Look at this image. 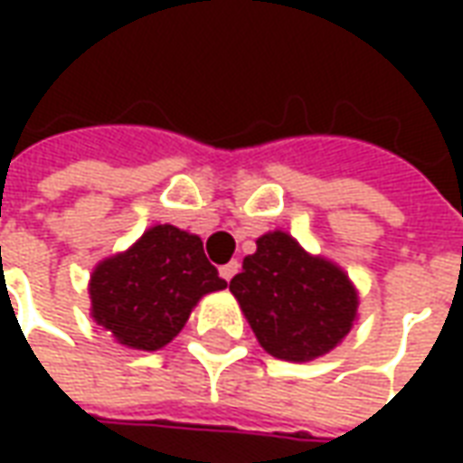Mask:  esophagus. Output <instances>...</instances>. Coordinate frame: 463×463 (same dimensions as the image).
Here are the masks:
<instances>
[{
	"instance_id": "obj_1",
	"label": "esophagus",
	"mask_w": 463,
	"mask_h": 463,
	"mask_svg": "<svg viewBox=\"0 0 463 463\" xmlns=\"http://www.w3.org/2000/svg\"><path fill=\"white\" fill-rule=\"evenodd\" d=\"M238 270H241V262H238V260L225 262V265H221V278H222V280L231 282L232 278H235V272H238Z\"/></svg>"
}]
</instances>
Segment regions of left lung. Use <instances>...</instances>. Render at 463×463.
<instances>
[{"label": "left lung", "instance_id": "left-lung-1", "mask_svg": "<svg viewBox=\"0 0 463 463\" xmlns=\"http://www.w3.org/2000/svg\"><path fill=\"white\" fill-rule=\"evenodd\" d=\"M231 292L265 352L310 362L340 345L357 317V290L342 268L315 258L282 231L258 238Z\"/></svg>", "mask_w": 463, "mask_h": 463}]
</instances>
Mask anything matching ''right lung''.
Masks as SVG:
<instances>
[{
  "label": "right lung",
  "mask_w": 463,
  "mask_h": 463,
  "mask_svg": "<svg viewBox=\"0 0 463 463\" xmlns=\"http://www.w3.org/2000/svg\"><path fill=\"white\" fill-rule=\"evenodd\" d=\"M225 285L198 235L153 225L128 250L96 265L91 317L126 347L153 352L183 330L203 295Z\"/></svg>",
  "instance_id": "right-lung-1"
}]
</instances>
